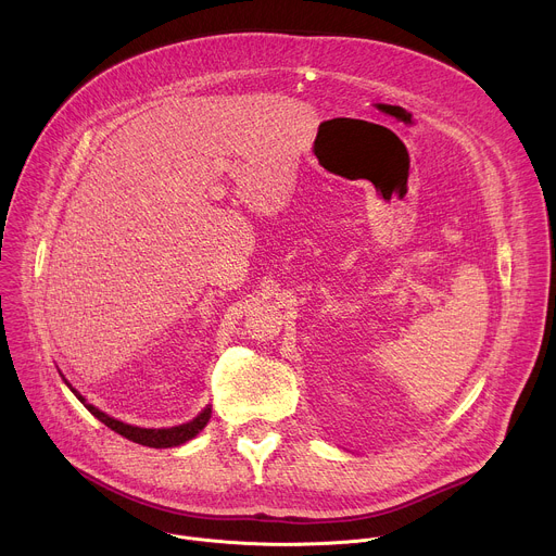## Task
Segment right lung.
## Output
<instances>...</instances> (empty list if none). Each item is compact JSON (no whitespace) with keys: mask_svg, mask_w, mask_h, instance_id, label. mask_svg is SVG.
I'll return each mask as SVG.
<instances>
[{"mask_svg":"<svg viewBox=\"0 0 556 556\" xmlns=\"http://www.w3.org/2000/svg\"><path fill=\"white\" fill-rule=\"evenodd\" d=\"M65 382H67V380H65ZM67 387H70V384H67ZM70 389H72V387H70ZM72 391H74V389H72ZM74 395H76V399L88 407V412H90L94 418H99L105 427H110L112 431H116L118 435H123V438H127V440H131V442H136V444L151 446V448H169V446L185 444L187 440L195 438V435L206 427V422H208V418H211V407H206L198 418H193L191 422L180 425V427H172V429H140V427H131V425H125V422H121V420H114V418H110L108 414L99 412L97 407L88 405L84 395L78 393V391H74Z\"/></svg>","mask_w":556,"mask_h":556,"instance_id":"obj_1","label":"right lung"}]
</instances>
